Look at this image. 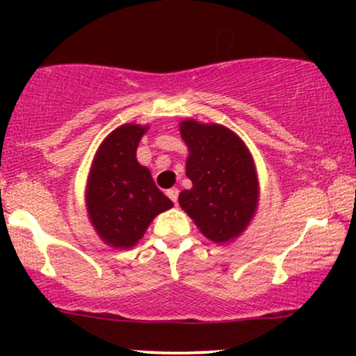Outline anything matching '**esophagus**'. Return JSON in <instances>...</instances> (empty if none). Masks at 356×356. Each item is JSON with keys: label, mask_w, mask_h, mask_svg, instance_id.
<instances>
[{"label": "esophagus", "mask_w": 356, "mask_h": 356, "mask_svg": "<svg viewBox=\"0 0 356 356\" xmlns=\"http://www.w3.org/2000/svg\"><path fill=\"white\" fill-rule=\"evenodd\" d=\"M167 195H169L170 201H172L174 204H177V199H179V189H175V187H172V189L167 191Z\"/></svg>", "instance_id": "34e87169"}]
</instances>
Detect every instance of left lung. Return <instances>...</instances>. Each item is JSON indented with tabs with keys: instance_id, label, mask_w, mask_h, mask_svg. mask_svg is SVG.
<instances>
[{
	"instance_id": "8db88e82",
	"label": "left lung",
	"mask_w": 356,
	"mask_h": 356,
	"mask_svg": "<svg viewBox=\"0 0 356 356\" xmlns=\"http://www.w3.org/2000/svg\"><path fill=\"white\" fill-rule=\"evenodd\" d=\"M181 136L191 152L186 174L192 189L181 192L179 204L207 239L226 243L244 231L256 211L257 179L251 154L222 125L186 120Z\"/></svg>"
}]
</instances>
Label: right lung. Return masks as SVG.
I'll use <instances>...</instances> for the list:
<instances>
[{
  "instance_id": "right-lung-1",
  "label": "right lung",
  "mask_w": 356,
  "mask_h": 356,
  "mask_svg": "<svg viewBox=\"0 0 356 356\" xmlns=\"http://www.w3.org/2000/svg\"><path fill=\"white\" fill-rule=\"evenodd\" d=\"M145 130L130 124L113 130L100 145L90 172V219L100 238L113 248L134 246L150 220L174 206L136 159Z\"/></svg>"
}]
</instances>
